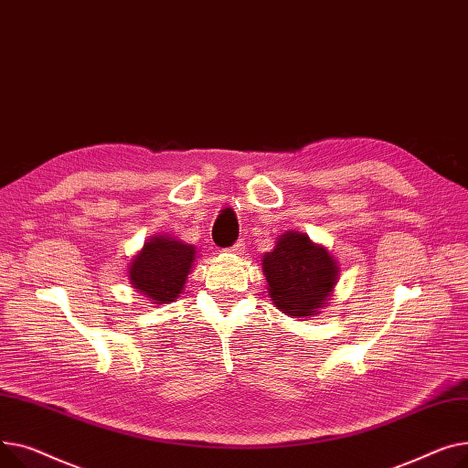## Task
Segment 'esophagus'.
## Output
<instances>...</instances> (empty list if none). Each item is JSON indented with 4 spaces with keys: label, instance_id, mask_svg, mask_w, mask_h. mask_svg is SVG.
Returning a JSON list of instances; mask_svg holds the SVG:
<instances>
[{
    "label": "esophagus",
    "instance_id": "1",
    "mask_svg": "<svg viewBox=\"0 0 468 468\" xmlns=\"http://www.w3.org/2000/svg\"><path fill=\"white\" fill-rule=\"evenodd\" d=\"M245 250V243L239 239V241H236L232 247H229V253H234V255H238V253H241Z\"/></svg>",
    "mask_w": 468,
    "mask_h": 468
}]
</instances>
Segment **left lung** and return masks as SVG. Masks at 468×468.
Segmentation results:
<instances>
[{
    "label": "left lung",
    "instance_id": "8db88e82",
    "mask_svg": "<svg viewBox=\"0 0 468 468\" xmlns=\"http://www.w3.org/2000/svg\"><path fill=\"white\" fill-rule=\"evenodd\" d=\"M268 292L280 312L306 319L328 304L338 283L340 266L323 245L304 232H285L273 251L262 257Z\"/></svg>",
    "mask_w": 468,
    "mask_h": 468
}]
</instances>
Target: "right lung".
<instances>
[{"label":"right lung","mask_w":468,"mask_h":468,"mask_svg":"<svg viewBox=\"0 0 468 468\" xmlns=\"http://www.w3.org/2000/svg\"><path fill=\"white\" fill-rule=\"evenodd\" d=\"M195 257V245L168 234L153 236L128 266L130 283L149 304H170L183 292Z\"/></svg>","instance_id":"1"}]
</instances>
